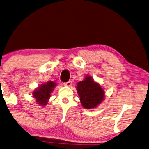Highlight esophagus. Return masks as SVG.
<instances>
[{
  "label": "esophagus",
  "mask_w": 149,
  "mask_h": 149,
  "mask_svg": "<svg viewBox=\"0 0 149 149\" xmlns=\"http://www.w3.org/2000/svg\"><path fill=\"white\" fill-rule=\"evenodd\" d=\"M71 84H72V82H71V81H68L67 82L64 83V85L66 86H70Z\"/></svg>",
  "instance_id": "34e87169"
}]
</instances>
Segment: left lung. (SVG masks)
<instances>
[{"instance_id": "left-lung-1", "label": "left lung", "mask_w": 149, "mask_h": 149, "mask_svg": "<svg viewBox=\"0 0 149 149\" xmlns=\"http://www.w3.org/2000/svg\"><path fill=\"white\" fill-rule=\"evenodd\" d=\"M76 87L81 104L85 109L97 108L104 100V88L89 75L85 76L82 81L77 83Z\"/></svg>"}]
</instances>
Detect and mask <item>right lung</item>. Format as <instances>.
<instances>
[{
  "label": "right lung",
  "mask_w": 149,
  "mask_h": 149,
  "mask_svg": "<svg viewBox=\"0 0 149 149\" xmlns=\"http://www.w3.org/2000/svg\"><path fill=\"white\" fill-rule=\"evenodd\" d=\"M56 85V82L47 81L35 88L33 91V97L35 99L37 104L41 106H46L51 97L50 94L53 92Z\"/></svg>",
  "instance_id": "1"
}]
</instances>
